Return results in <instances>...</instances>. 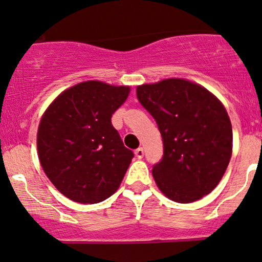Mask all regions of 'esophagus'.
Returning a JSON list of instances; mask_svg holds the SVG:
<instances>
[{"mask_svg":"<svg viewBox=\"0 0 262 262\" xmlns=\"http://www.w3.org/2000/svg\"><path fill=\"white\" fill-rule=\"evenodd\" d=\"M135 155H136V157L138 159H141V158H143V148L142 147H140V148H137L136 150H135Z\"/></svg>","mask_w":262,"mask_h":262,"instance_id":"1","label":"esophagus"}]
</instances>
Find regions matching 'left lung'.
I'll return each instance as SVG.
<instances>
[{"mask_svg": "<svg viewBox=\"0 0 262 262\" xmlns=\"http://www.w3.org/2000/svg\"><path fill=\"white\" fill-rule=\"evenodd\" d=\"M136 94L163 138L164 153L152 169L159 190L180 204L210 193L232 156V124L222 103L206 88L179 78L138 85Z\"/></svg>", "mask_w": 262, "mask_h": 262, "instance_id": "obj_1", "label": "left lung"}]
</instances>
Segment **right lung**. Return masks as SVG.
I'll return each instance as SVG.
<instances>
[{
    "mask_svg": "<svg viewBox=\"0 0 262 262\" xmlns=\"http://www.w3.org/2000/svg\"><path fill=\"white\" fill-rule=\"evenodd\" d=\"M128 93V87L82 82L58 95L40 120V164L72 201H104L124 179L134 152L124 146L112 116Z\"/></svg>",
    "mask_w": 262,
    "mask_h": 262,
    "instance_id": "add662e5",
    "label": "right lung"
}]
</instances>
